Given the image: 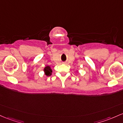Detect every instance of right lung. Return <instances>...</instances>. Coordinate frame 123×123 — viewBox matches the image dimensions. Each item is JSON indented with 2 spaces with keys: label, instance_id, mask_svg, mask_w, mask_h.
<instances>
[{
  "label": "right lung",
  "instance_id": "right-lung-1",
  "mask_svg": "<svg viewBox=\"0 0 123 123\" xmlns=\"http://www.w3.org/2000/svg\"><path fill=\"white\" fill-rule=\"evenodd\" d=\"M44 75H46L47 76H49L52 75V70L51 69V67L49 65H47L46 67H44Z\"/></svg>",
  "mask_w": 123,
  "mask_h": 123
}]
</instances>
